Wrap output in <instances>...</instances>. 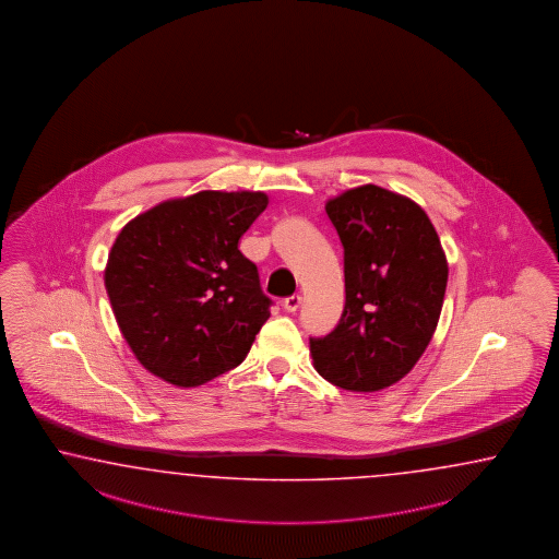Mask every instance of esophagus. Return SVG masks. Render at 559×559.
Returning <instances> with one entry per match:
<instances>
[{
	"label": "esophagus",
	"mask_w": 559,
	"mask_h": 559,
	"mask_svg": "<svg viewBox=\"0 0 559 559\" xmlns=\"http://www.w3.org/2000/svg\"><path fill=\"white\" fill-rule=\"evenodd\" d=\"M300 302H302V297L300 295H293V297H286L283 300V307H285L286 313H295L299 309Z\"/></svg>",
	"instance_id": "obj_1"
}]
</instances>
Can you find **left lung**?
Here are the masks:
<instances>
[{
    "instance_id": "left-lung-1",
    "label": "left lung",
    "mask_w": 559,
    "mask_h": 559,
    "mask_svg": "<svg viewBox=\"0 0 559 559\" xmlns=\"http://www.w3.org/2000/svg\"><path fill=\"white\" fill-rule=\"evenodd\" d=\"M343 245L345 309L311 337L314 369L349 392H380L423 357L442 311L449 264L420 205L380 186L325 204Z\"/></svg>"
}]
</instances>
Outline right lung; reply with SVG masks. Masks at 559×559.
<instances>
[{
  "label": "right lung",
  "instance_id": "right-lung-1",
  "mask_svg": "<svg viewBox=\"0 0 559 559\" xmlns=\"http://www.w3.org/2000/svg\"><path fill=\"white\" fill-rule=\"evenodd\" d=\"M266 205L262 191H198L119 231L105 286L124 341L153 376L195 388L245 361L273 300L238 242Z\"/></svg>",
  "mask_w": 559,
  "mask_h": 559
}]
</instances>
